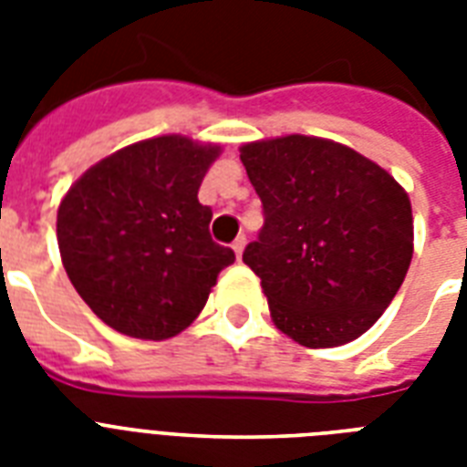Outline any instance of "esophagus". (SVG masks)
I'll return each mask as SVG.
<instances>
[{"label":"esophagus","instance_id":"1","mask_svg":"<svg viewBox=\"0 0 467 467\" xmlns=\"http://www.w3.org/2000/svg\"><path fill=\"white\" fill-rule=\"evenodd\" d=\"M244 244H247V237H244V234H240V237H237V240L233 242V249H234V254H237V259H242Z\"/></svg>","mask_w":467,"mask_h":467}]
</instances>
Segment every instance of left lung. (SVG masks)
Returning a JSON list of instances; mask_svg holds the SVG:
<instances>
[{"instance_id":"obj_1","label":"left lung","mask_w":467,"mask_h":467,"mask_svg":"<svg viewBox=\"0 0 467 467\" xmlns=\"http://www.w3.org/2000/svg\"><path fill=\"white\" fill-rule=\"evenodd\" d=\"M242 164L264 227L244 249L274 325L303 347H339L373 327L412 262V205L376 161L339 142H249Z\"/></svg>"}]
</instances>
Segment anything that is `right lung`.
I'll list each match as a JSON object with an SVG mask.
<instances>
[{
	"instance_id": "add662e5",
	"label": "right lung",
	"mask_w": 467,
	"mask_h": 467,
	"mask_svg": "<svg viewBox=\"0 0 467 467\" xmlns=\"http://www.w3.org/2000/svg\"><path fill=\"white\" fill-rule=\"evenodd\" d=\"M215 145L161 135L106 157L62 198L57 244L69 281L116 332L169 339L198 317L234 252L211 237L198 189Z\"/></svg>"
}]
</instances>
